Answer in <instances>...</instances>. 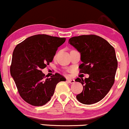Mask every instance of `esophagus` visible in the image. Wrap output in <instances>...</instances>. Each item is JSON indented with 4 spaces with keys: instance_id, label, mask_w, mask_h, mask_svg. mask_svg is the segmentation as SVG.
Listing matches in <instances>:
<instances>
[{
    "instance_id": "1",
    "label": "esophagus",
    "mask_w": 129,
    "mask_h": 129,
    "mask_svg": "<svg viewBox=\"0 0 129 129\" xmlns=\"http://www.w3.org/2000/svg\"><path fill=\"white\" fill-rule=\"evenodd\" d=\"M67 81H68V82L70 84H74L75 82V80L72 79H67Z\"/></svg>"
}]
</instances>
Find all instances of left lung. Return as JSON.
I'll list each match as a JSON object with an SVG mask.
<instances>
[{
	"label": "left lung",
	"mask_w": 129,
	"mask_h": 129,
	"mask_svg": "<svg viewBox=\"0 0 129 129\" xmlns=\"http://www.w3.org/2000/svg\"><path fill=\"white\" fill-rule=\"evenodd\" d=\"M69 43L81 53L79 73L89 75L85 79H75L83 85L77 100L84 104L96 103L106 96L115 82L118 67L115 49L106 40L94 35L73 37Z\"/></svg>",
	"instance_id": "1"
}]
</instances>
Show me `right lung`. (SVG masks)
<instances>
[{
	"instance_id": "add662e5",
	"label": "right lung",
	"mask_w": 129,
	"mask_h": 129,
	"mask_svg": "<svg viewBox=\"0 0 129 129\" xmlns=\"http://www.w3.org/2000/svg\"><path fill=\"white\" fill-rule=\"evenodd\" d=\"M66 38L47 35H34L17 44L13 53L10 73L20 96L34 106H42L51 100L56 86L66 79L59 73L45 78L42 69L52 62Z\"/></svg>"
}]
</instances>
